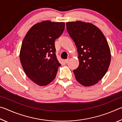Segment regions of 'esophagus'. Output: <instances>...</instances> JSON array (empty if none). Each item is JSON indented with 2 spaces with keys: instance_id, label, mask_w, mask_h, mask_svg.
I'll return each mask as SVG.
<instances>
[{
  "instance_id": "obj_1",
  "label": "esophagus",
  "mask_w": 122,
  "mask_h": 122,
  "mask_svg": "<svg viewBox=\"0 0 122 122\" xmlns=\"http://www.w3.org/2000/svg\"><path fill=\"white\" fill-rule=\"evenodd\" d=\"M69 60H70V59L69 58H68L67 59H66V60H65V63H66V64H67L69 62Z\"/></svg>"
}]
</instances>
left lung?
Returning a JSON list of instances; mask_svg holds the SVG:
<instances>
[{
  "label": "left lung",
  "mask_w": 122,
  "mask_h": 122,
  "mask_svg": "<svg viewBox=\"0 0 122 122\" xmlns=\"http://www.w3.org/2000/svg\"><path fill=\"white\" fill-rule=\"evenodd\" d=\"M67 30L77 47L79 66L73 71L77 81L85 86L98 83L106 74L111 52L104 34L90 22H66Z\"/></svg>",
  "instance_id": "left-lung-1"
}]
</instances>
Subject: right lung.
Here are the masks:
<instances>
[{
	"mask_svg": "<svg viewBox=\"0 0 122 122\" xmlns=\"http://www.w3.org/2000/svg\"><path fill=\"white\" fill-rule=\"evenodd\" d=\"M65 22L45 20L35 24L22 42L20 60L25 73L40 86L53 81L61 64L55 54V40L65 30Z\"/></svg>",
	"mask_w": 122,
	"mask_h": 122,
	"instance_id": "add662e5",
	"label": "right lung"
}]
</instances>
